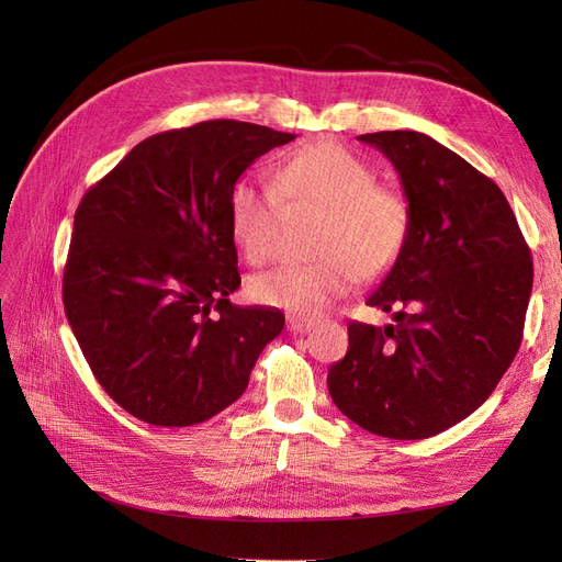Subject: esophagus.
<instances>
[{
  "label": "esophagus",
  "instance_id": "esophagus-1",
  "mask_svg": "<svg viewBox=\"0 0 562 562\" xmlns=\"http://www.w3.org/2000/svg\"><path fill=\"white\" fill-rule=\"evenodd\" d=\"M288 330L291 333H310L314 328L312 318H302V316H288Z\"/></svg>",
  "mask_w": 562,
  "mask_h": 562
}]
</instances>
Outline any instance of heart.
<instances>
[{
  "label": "heart",
  "mask_w": 562,
  "mask_h": 562,
  "mask_svg": "<svg viewBox=\"0 0 562 562\" xmlns=\"http://www.w3.org/2000/svg\"><path fill=\"white\" fill-rule=\"evenodd\" d=\"M283 201L323 211L312 265H283L250 281L267 307L316 318L356 281H375L398 262L411 239V203L361 155L337 140H318L288 157L274 176H241L227 196L229 232L250 262L277 252Z\"/></svg>",
  "instance_id": "heart-1"
}]
</instances>
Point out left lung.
<instances>
[{
  "label": "left lung",
  "mask_w": 562,
  "mask_h": 562,
  "mask_svg": "<svg viewBox=\"0 0 562 562\" xmlns=\"http://www.w3.org/2000/svg\"><path fill=\"white\" fill-rule=\"evenodd\" d=\"M394 164L411 203V239L366 304L384 328L349 323L328 370L339 413L366 431L419 440L487 401L516 359L532 260L499 187L417 131L359 135Z\"/></svg>",
  "instance_id": "left-lung-1"
}]
</instances>
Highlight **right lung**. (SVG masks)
<instances>
[{"mask_svg":"<svg viewBox=\"0 0 562 562\" xmlns=\"http://www.w3.org/2000/svg\"><path fill=\"white\" fill-rule=\"evenodd\" d=\"M295 140L234 119L166 131L135 145L83 194L63 302L95 380L155 427H192L239 398L283 314L236 307L229 232L234 180Z\"/></svg>","mask_w":562,"mask_h":562,"instance_id":"obj_1","label":"right lung"}]
</instances>
